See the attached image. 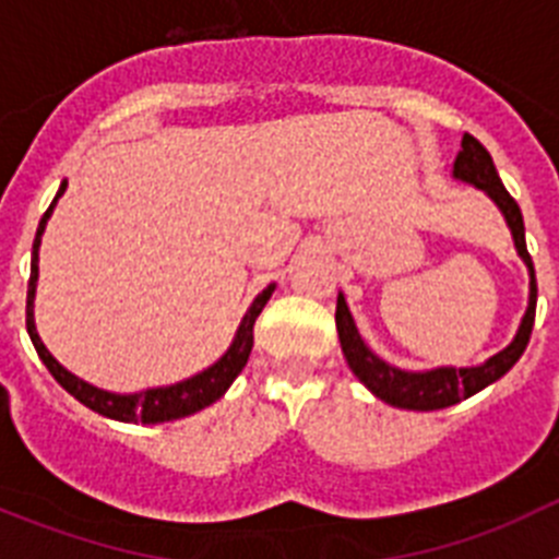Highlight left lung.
<instances>
[{
	"instance_id": "1",
	"label": "left lung",
	"mask_w": 559,
	"mask_h": 559,
	"mask_svg": "<svg viewBox=\"0 0 559 559\" xmlns=\"http://www.w3.org/2000/svg\"><path fill=\"white\" fill-rule=\"evenodd\" d=\"M453 176L462 181H471L478 190H484L501 206L503 218L510 224L512 237H515V249L523 257V263L530 265V308L523 316L521 330H518L515 341L510 347L501 349L498 355H492L487 364L471 369H431V372H403V369L392 367L386 360H380L372 349L360 341L358 330H355L353 316H349L347 302L344 296L338 294V305H335V330H338L341 349H344V358H347L349 369L355 372V378L374 394V397L386 400L389 406L397 408H412V412H437V408L456 406L462 400L473 397L476 392H481L484 386L496 383L501 374L510 372L518 364V358L523 355L526 344H530L532 328H535V308H537V280H535V263H532L530 251H526V235H523V215L518 201L512 199L507 187L498 179V170L492 165L490 151L471 136L464 133L462 151L456 156V165H453Z\"/></svg>"
}]
</instances>
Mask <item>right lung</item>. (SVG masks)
I'll list each match as a JSON object with an SVG mask.
<instances>
[{
	"label": "right lung",
	"mask_w": 559,
	"mask_h": 559,
	"mask_svg": "<svg viewBox=\"0 0 559 559\" xmlns=\"http://www.w3.org/2000/svg\"><path fill=\"white\" fill-rule=\"evenodd\" d=\"M63 190H67V181H63L61 190H58L56 201L61 199ZM56 201L49 204V210L44 212L41 224H38L36 240H33V263H29V283H27V333H29V341H33V347H36L38 358H41L44 367L49 369V374H52V378H56L58 383L72 394V397L81 400L83 406L103 414V417L120 419V423H167V419L187 417V414H195L201 412V408L210 406V403H215V400L231 386V380L243 372L246 360H249L251 355V347H254L257 316L263 313L265 302H269L271 294H274V285H269V288L257 296L254 302H251L249 313L243 316L240 330H237L235 341H231V347L226 349L224 358H221L218 364H212V367L204 369L201 374H195V378L181 380V383H176V386L145 389V392L140 394H111V392H103V389L97 386H88L86 380L67 372V369H63L61 364L47 353V347H44L41 338H38L36 333V324H33V296H36V280H38V246H41L44 226H47L49 212H52Z\"/></svg>",
	"instance_id": "1"
}]
</instances>
